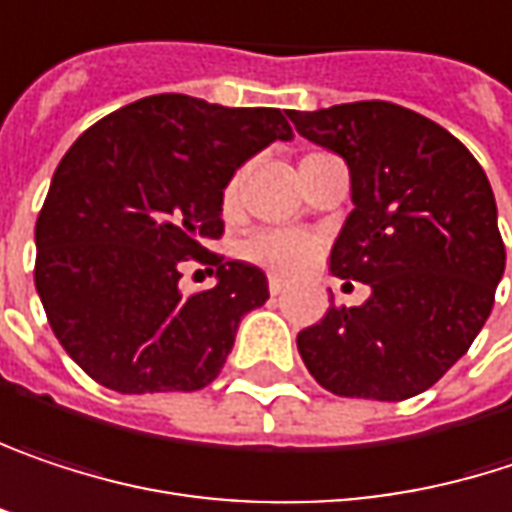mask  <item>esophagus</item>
I'll return each instance as SVG.
<instances>
[{"mask_svg":"<svg viewBox=\"0 0 512 512\" xmlns=\"http://www.w3.org/2000/svg\"><path fill=\"white\" fill-rule=\"evenodd\" d=\"M268 291L277 297V294H283V291H286V283H283L280 277H274V274H271V277H268Z\"/></svg>","mask_w":512,"mask_h":512,"instance_id":"34e87169","label":"esophagus"}]
</instances>
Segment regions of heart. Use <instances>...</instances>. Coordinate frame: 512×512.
Masks as SVG:
<instances>
[{"mask_svg":"<svg viewBox=\"0 0 512 512\" xmlns=\"http://www.w3.org/2000/svg\"><path fill=\"white\" fill-rule=\"evenodd\" d=\"M238 188H241V176H232L224 188V209L235 206ZM241 253L250 262H256L274 274L291 277V274L306 271L318 259L321 241H318V235L303 232V229H259L256 235H250L241 244Z\"/></svg>","mask_w":512,"mask_h":512,"instance_id":"heart-1","label":"heart"}]
</instances>
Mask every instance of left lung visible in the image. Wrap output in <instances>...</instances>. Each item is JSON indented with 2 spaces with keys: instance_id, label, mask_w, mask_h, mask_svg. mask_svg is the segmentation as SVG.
<instances>
[{
  "instance_id": "obj_1",
  "label": "left lung",
  "mask_w": 512,
  "mask_h": 512,
  "mask_svg": "<svg viewBox=\"0 0 512 512\" xmlns=\"http://www.w3.org/2000/svg\"><path fill=\"white\" fill-rule=\"evenodd\" d=\"M288 117L351 170L353 212L330 271L371 288L362 306H330L300 330L297 351L333 395L407 401L472 348L492 312L507 256L489 179L448 129L395 102Z\"/></svg>"
}]
</instances>
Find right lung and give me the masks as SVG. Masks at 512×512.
Wrapping results in <instances>:
<instances>
[{"instance_id": "1", "label": "right lung", "mask_w": 512, "mask_h": 512, "mask_svg": "<svg viewBox=\"0 0 512 512\" xmlns=\"http://www.w3.org/2000/svg\"><path fill=\"white\" fill-rule=\"evenodd\" d=\"M291 126L280 108L144 96L102 117L55 167L34 226V286L70 359L123 395L197 392L268 300V277L209 250L224 235L232 173ZM188 258L215 289L178 291Z\"/></svg>"}]
</instances>
